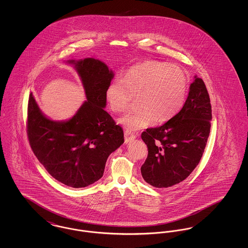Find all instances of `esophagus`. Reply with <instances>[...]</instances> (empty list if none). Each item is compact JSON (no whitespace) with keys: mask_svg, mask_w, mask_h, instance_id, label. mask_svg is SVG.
Listing matches in <instances>:
<instances>
[{"mask_svg":"<svg viewBox=\"0 0 248 248\" xmlns=\"http://www.w3.org/2000/svg\"><path fill=\"white\" fill-rule=\"evenodd\" d=\"M124 139H125V143H128V142L134 140L136 139V136L128 130H125L124 131Z\"/></svg>","mask_w":248,"mask_h":248,"instance_id":"34e87169","label":"esophagus"}]
</instances>
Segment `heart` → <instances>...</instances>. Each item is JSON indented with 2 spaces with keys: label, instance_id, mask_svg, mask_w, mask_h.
<instances>
[{
  "label": "heart",
  "instance_id": "heart-1",
  "mask_svg": "<svg viewBox=\"0 0 248 248\" xmlns=\"http://www.w3.org/2000/svg\"><path fill=\"white\" fill-rule=\"evenodd\" d=\"M188 78L181 68L159 61H146L131 67L121 80L108 84L106 99L111 111L121 113L138 97L139 108L119 123L128 131H138L174 118L185 103Z\"/></svg>",
  "mask_w": 248,
  "mask_h": 248
}]
</instances>
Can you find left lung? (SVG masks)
I'll return each mask as SVG.
<instances>
[{
	"label": "left lung",
	"instance_id": "1",
	"mask_svg": "<svg viewBox=\"0 0 248 248\" xmlns=\"http://www.w3.org/2000/svg\"><path fill=\"white\" fill-rule=\"evenodd\" d=\"M211 120L207 89L194 76L187 100L177 115L141 134L148 147V157L140 168L144 180L155 188H168L189 177L203 154Z\"/></svg>",
	"mask_w": 248,
	"mask_h": 248
}]
</instances>
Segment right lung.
Masks as SVG:
<instances>
[{"mask_svg": "<svg viewBox=\"0 0 248 248\" xmlns=\"http://www.w3.org/2000/svg\"><path fill=\"white\" fill-rule=\"evenodd\" d=\"M67 62L80 76L86 100L71 119L53 121L31 93L27 133L32 152L52 177L83 188L102 177L108 157L124 141V131L104 108L113 71L94 58Z\"/></svg>", "mask_w": 248, "mask_h": 248, "instance_id": "right-lung-1", "label": "right lung"}]
</instances>
